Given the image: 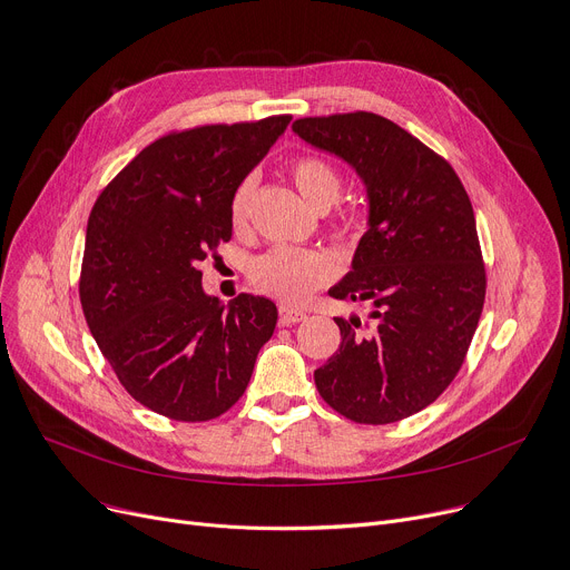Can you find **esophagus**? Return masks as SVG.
<instances>
[{
	"mask_svg": "<svg viewBox=\"0 0 570 570\" xmlns=\"http://www.w3.org/2000/svg\"><path fill=\"white\" fill-rule=\"evenodd\" d=\"M278 315H281V324H296L301 320H306V313L298 311L294 306H287V304H281L278 306Z\"/></svg>",
	"mask_w": 570,
	"mask_h": 570,
	"instance_id": "34e87169",
	"label": "esophagus"
}]
</instances>
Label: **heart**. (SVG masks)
Instances as JSON below:
<instances>
[{
  "instance_id": "b5f03b06",
  "label": "heart",
  "mask_w": 570,
  "mask_h": 570,
  "mask_svg": "<svg viewBox=\"0 0 570 570\" xmlns=\"http://www.w3.org/2000/svg\"><path fill=\"white\" fill-rule=\"evenodd\" d=\"M292 179L304 195L308 205L317 212L328 209L336 203L343 179L336 167L320 156H301L292 165ZM255 179L246 177L232 193L229 220L234 227H242L248 220L250 197ZM333 276V262L320 250L296 248V246H274L253 259L248 278L262 294L276 296L287 304H298L311 292L322 287Z\"/></svg>"
}]
</instances>
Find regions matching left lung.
Wrapping results in <instances>:
<instances>
[{
    "instance_id": "1",
    "label": "left lung",
    "mask_w": 570,
    "mask_h": 570,
    "mask_svg": "<svg viewBox=\"0 0 570 570\" xmlns=\"http://www.w3.org/2000/svg\"><path fill=\"white\" fill-rule=\"evenodd\" d=\"M292 130L347 163L367 199L352 272L328 294L367 304L371 322L333 317L343 341L315 371L317 391L356 423L407 419L453 382L483 311L470 197L442 156L380 115L306 117Z\"/></svg>"
}]
</instances>
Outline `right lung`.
I'll return each instance as SVG.
<instances>
[{
    "label": "right lung",
    "instance_id": "1",
    "mask_svg": "<svg viewBox=\"0 0 570 570\" xmlns=\"http://www.w3.org/2000/svg\"><path fill=\"white\" fill-rule=\"evenodd\" d=\"M289 115L170 132L132 158L89 214L80 274L87 326L121 386L156 414L209 421L244 395L274 336L272 298L220 304L197 264L229 242V199Z\"/></svg>",
    "mask_w": 570,
    "mask_h": 570
}]
</instances>
